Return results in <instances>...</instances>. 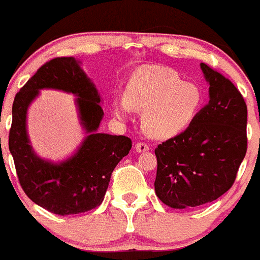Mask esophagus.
Returning <instances> with one entry per match:
<instances>
[{"instance_id":"esophagus-1","label":"esophagus","mask_w":260,"mask_h":260,"mask_svg":"<svg viewBox=\"0 0 260 260\" xmlns=\"http://www.w3.org/2000/svg\"><path fill=\"white\" fill-rule=\"evenodd\" d=\"M135 150H137L138 153H143V152H147V150H149V147H148L145 143H137L135 144Z\"/></svg>"}]
</instances>
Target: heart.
I'll list each match as a JSON object with an SVG mask.
<instances>
[{"mask_svg":"<svg viewBox=\"0 0 260 260\" xmlns=\"http://www.w3.org/2000/svg\"><path fill=\"white\" fill-rule=\"evenodd\" d=\"M203 103V93L194 83L182 80L172 69L145 66L128 79L126 95L113 98V113L126 118L132 108L143 111L142 126L154 139H170L182 133L195 120Z\"/></svg>","mask_w":260,"mask_h":260,"instance_id":"1","label":"heart"}]
</instances>
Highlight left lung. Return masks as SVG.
I'll return each instance as SVG.
<instances>
[{"instance_id": "1", "label": "left lung", "mask_w": 260, "mask_h": 260, "mask_svg": "<svg viewBox=\"0 0 260 260\" xmlns=\"http://www.w3.org/2000/svg\"><path fill=\"white\" fill-rule=\"evenodd\" d=\"M209 102L181 134L155 148V194L175 209L218 199L234 184L248 148V108L236 86L206 63Z\"/></svg>"}]
</instances>
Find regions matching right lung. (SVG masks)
I'll return each mask as SVG.
<instances>
[{
	"instance_id": "1",
	"label": "right lung",
	"mask_w": 260,
	"mask_h": 260,
	"mask_svg": "<svg viewBox=\"0 0 260 260\" xmlns=\"http://www.w3.org/2000/svg\"><path fill=\"white\" fill-rule=\"evenodd\" d=\"M74 57H57L44 63L15 95L9 149L21 187L42 208L54 214H78L103 202L111 175L132 149L123 135L100 133L103 110L100 91ZM42 88L76 95L79 119L86 137L73 156L60 162L39 157L27 137L28 106Z\"/></svg>"
}]
</instances>
